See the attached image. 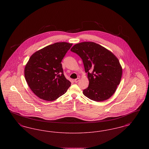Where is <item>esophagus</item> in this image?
Instances as JSON below:
<instances>
[{"label": "esophagus", "mask_w": 149, "mask_h": 149, "mask_svg": "<svg viewBox=\"0 0 149 149\" xmlns=\"http://www.w3.org/2000/svg\"><path fill=\"white\" fill-rule=\"evenodd\" d=\"M79 80H80L79 78H77V79H75L74 80V82H75V83H78V81H79Z\"/></svg>", "instance_id": "esophagus-1"}]
</instances>
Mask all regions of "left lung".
I'll list each match as a JSON object with an SVG mask.
<instances>
[{
	"label": "left lung",
	"instance_id": "left-lung-1",
	"mask_svg": "<svg viewBox=\"0 0 149 149\" xmlns=\"http://www.w3.org/2000/svg\"><path fill=\"white\" fill-rule=\"evenodd\" d=\"M70 50L81 57L88 73L89 86L83 91L84 95L96 102L111 97L120 83L122 74L117 57L109 50L93 42L79 43Z\"/></svg>",
	"mask_w": 149,
	"mask_h": 149
}]
</instances>
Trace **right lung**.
<instances>
[{
	"label": "right lung",
	"mask_w": 149,
	"mask_h": 149,
	"mask_svg": "<svg viewBox=\"0 0 149 149\" xmlns=\"http://www.w3.org/2000/svg\"><path fill=\"white\" fill-rule=\"evenodd\" d=\"M72 43L62 42L47 46L30 57L24 68L29 87L40 99L53 101L71 85L63 74L61 62Z\"/></svg>",
	"instance_id": "add662e5"
}]
</instances>
